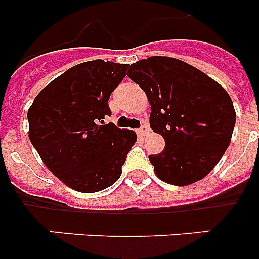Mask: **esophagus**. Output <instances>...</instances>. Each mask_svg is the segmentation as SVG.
I'll return each mask as SVG.
<instances>
[{
	"mask_svg": "<svg viewBox=\"0 0 259 259\" xmlns=\"http://www.w3.org/2000/svg\"><path fill=\"white\" fill-rule=\"evenodd\" d=\"M137 132H139V135H140V136H146V135H148V132H149V125L143 124L140 128H139V131Z\"/></svg>",
	"mask_w": 259,
	"mask_h": 259,
	"instance_id": "obj_1",
	"label": "esophagus"
}]
</instances>
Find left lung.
<instances>
[{
  "label": "left lung",
  "instance_id": "8db88e82",
  "mask_svg": "<svg viewBox=\"0 0 259 259\" xmlns=\"http://www.w3.org/2000/svg\"><path fill=\"white\" fill-rule=\"evenodd\" d=\"M128 77L150 104V128L164 139L163 152L149 155L157 176L174 185L198 182L230 145L236 113L228 93L193 66L150 57L132 63Z\"/></svg>",
  "mask_w": 259,
  "mask_h": 259
}]
</instances>
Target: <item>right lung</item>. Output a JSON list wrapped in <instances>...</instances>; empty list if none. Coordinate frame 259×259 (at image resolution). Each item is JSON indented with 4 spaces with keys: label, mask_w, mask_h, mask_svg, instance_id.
I'll use <instances>...</instances> for the list:
<instances>
[{
    "label": "right lung",
    "mask_w": 259,
    "mask_h": 259,
    "mask_svg": "<svg viewBox=\"0 0 259 259\" xmlns=\"http://www.w3.org/2000/svg\"><path fill=\"white\" fill-rule=\"evenodd\" d=\"M128 65L102 59L68 68L48 84L28 110L29 140L45 166L70 188L93 193L122 175L136 134L105 124L109 98Z\"/></svg>",
    "instance_id": "obj_1"
}]
</instances>
